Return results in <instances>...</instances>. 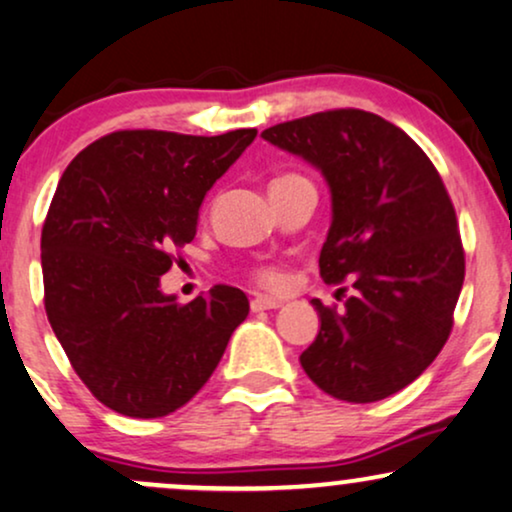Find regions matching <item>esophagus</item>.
<instances>
[{
  "instance_id": "esophagus-1",
  "label": "esophagus",
  "mask_w": 512,
  "mask_h": 512,
  "mask_svg": "<svg viewBox=\"0 0 512 512\" xmlns=\"http://www.w3.org/2000/svg\"><path fill=\"white\" fill-rule=\"evenodd\" d=\"M282 301L280 299H273V296H254L251 299V311L258 313V311H270V308H280Z\"/></svg>"
}]
</instances>
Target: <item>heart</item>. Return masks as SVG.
I'll return each instance as SVG.
<instances>
[{"mask_svg": "<svg viewBox=\"0 0 512 512\" xmlns=\"http://www.w3.org/2000/svg\"><path fill=\"white\" fill-rule=\"evenodd\" d=\"M292 180H301V175L296 173H287V175H280V178L273 180V185H285V182H292ZM254 280L258 282V285L263 287H270V289H277L285 285V270H282L280 266H273V263H266V266H258L254 268Z\"/></svg>", "mask_w": 512, "mask_h": 512, "instance_id": "heart-1", "label": "heart"}]
</instances>
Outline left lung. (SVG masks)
<instances>
[{
	"label": "left lung",
	"mask_w": 512,
	"mask_h": 512,
	"mask_svg": "<svg viewBox=\"0 0 512 512\" xmlns=\"http://www.w3.org/2000/svg\"><path fill=\"white\" fill-rule=\"evenodd\" d=\"M261 137L323 170L332 225L320 277L351 287L342 311L313 299L320 332L301 368L339 401L387 399L427 370L453 330L465 251L444 180L406 132L370 111L311 113Z\"/></svg>",
	"instance_id": "left-lung-1"
}]
</instances>
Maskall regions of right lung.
<instances>
[{"instance_id":"add662e5","label":"right lung","mask_w":512,"mask_h":512,"mask_svg":"<svg viewBox=\"0 0 512 512\" xmlns=\"http://www.w3.org/2000/svg\"><path fill=\"white\" fill-rule=\"evenodd\" d=\"M254 137L118 130L63 170L42 225L44 311L80 380L116 413L149 420L185 406L249 315L237 287L178 304L159 280Z\"/></svg>"}]
</instances>
